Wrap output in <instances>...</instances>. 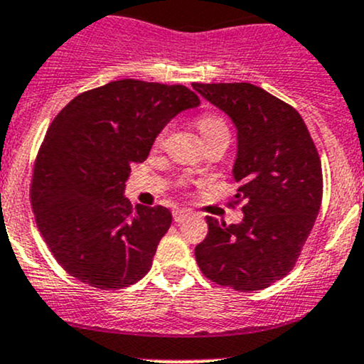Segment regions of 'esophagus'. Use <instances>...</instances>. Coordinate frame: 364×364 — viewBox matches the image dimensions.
<instances>
[{"label": "esophagus", "instance_id": "obj_1", "mask_svg": "<svg viewBox=\"0 0 364 364\" xmlns=\"http://www.w3.org/2000/svg\"><path fill=\"white\" fill-rule=\"evenodd\" d=\"M190 215H191V213H190V210H186V209H174L173 210V218H174L176 223L186 221Z\"/></svg>", "mask_w": 364, "mask_h": 364}]
</instances>
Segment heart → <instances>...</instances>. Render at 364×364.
Masks as SVG:
<instances>
[{"instance_id":"b5f03b06","label":"heart","mask_w":364,"mask_h":364,"mask_svg":"<svg viewBox=\"0 0 364 364\" xmlns=\"http://www.w3.org/2000/svg\"><path fill=\"white\" fill-rule=\"evenodd\" d=\"M197 127L200 131L203 141L205 145L214 141H226L230 143L231 138V129H230V124L221 114L218 112H205V114L198 115L197 119ZM164 138V133L161 136L157 138V143H161Z\"/></svg>"}]
</instances>
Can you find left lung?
<instances>
[{
	"label": "left lung",
	"mask_w": 364,
	"mask_h": 364,
	"mask_svg": "<svg viewBox=\"0 0 364 364\" xmlns=\"http://www.w3.org/2000/svg\"><path fill=\"white\" fill-rule=\"evenodd\" d=\"M238 129L233 174L243 221L226 226L207 215L209 233L195 247L205 278L252 292L294 269L323 198L321 161L304 119L287 102L250 82H193Z\"/></svg>",
	"instance_id": "left-lung-1"
}]
</instances>
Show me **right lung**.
<instances>
[{
  "mask_svg": "<svg viewBox=\"0 0 364 364\" xmlns=\"http://www.w3.org/2000/svg\"><path fill=\"white\" fill-rule=\"evenodd\" d=\"M200 98L183 85L121 79L70 100L48 127L31 179V205L48 249L70 277L119 290L151 267L173 215L122 197L131 166L178 112Z\"/></svg>",
  "mask_w": 364,
  "mask_h": 364,
  "instance_id": "add662e5",
  "label": "right lung"
}]
</instances>
